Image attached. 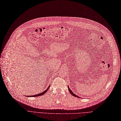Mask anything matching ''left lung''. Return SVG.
<instances>
[{
  "label": "left lung",
  "instance_id": "obj_1",
  "mask_svg": "<svg viewBox=\"0 0 121 121\" xmlns=\"http://www.w3.org/2000/svg\"><path fill=\"white\" fill-rule=\"evenodd\" d=\"M68 90H69V91L70 92V93L73 95V96H75V97H79L78 96H77V95H76L75 94H74V93H73V92H72V91L70 89V88H69V87H68Z\"/></svg>",
  "mask_w": 121,
  "mask_h": 121
}]
</instances>
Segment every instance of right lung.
<instances>
[{
	"label": "right lung",
	"instance_id": "obj_1",
	"mask_svg": "<svg viewBox=\"0 0 121 121\" xmlns=\"http://www.w3.org/2000/svg\"><path fill=\"white\" fill-rule=\"evenodd\" d=\"M49 87H50V86H49V87L47 88V89H46V90L45 91H44L43 92H42V93H40V94H37V95H30V96H30V97H36V96H41V95H43L44 94H45L46 93V92L48 90V89H49Z\"/></svg>",
	"mask_w": 121,
	"mask_h": 121
}]
</instances>
